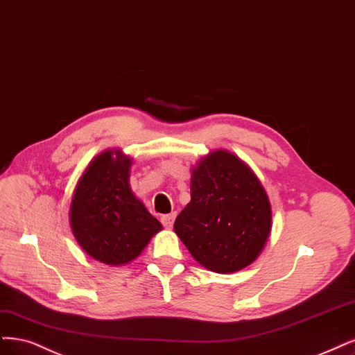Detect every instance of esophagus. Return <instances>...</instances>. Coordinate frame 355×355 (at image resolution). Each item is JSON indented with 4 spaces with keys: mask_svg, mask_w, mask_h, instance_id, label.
Listing matches in <instances>:
<instances>
[{
    "mask_svg": "<svg viewBox=\"0 0 355 355\" xmlns=\"http://www.w3.org/2000/svg\"><path fill=\"white\" fill-rule=\"evenodd\" d=\"M175 213H172V214H164V216H162V223H163V226L166 227V229H170L173 226V222H175Z\"/></svg>",
    "mask_w": 355,
    "mask_h": 355,
    "instance_id": "34e87169",
    "label": "esophagus"
}]
</instances>
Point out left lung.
<instances>
[{"instance_id": "obj_1", "label": "left lung", "mask_w": 355, "mask_h": 355, "mask_svg": "<svg viewBox=\"0 0 355 355\" xmlns=\"http://www.w3.org/2000/svg\"><path fill=\"white\" fill-rule=\"evenodd\" d=\"M270 227L267 193L236 155L214 151L193 167L191 202L173 229L201 266L217 273L241 270L259 257Z\"/></svg>"}]
</instances>
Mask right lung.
I'll list each match as a JSON object with an SVG mask.
<instances>
[{
	"label": "right lung",
	"instance_id": "right-lung-1",
	"mask_svg": "<svg viewBox=\"0 0 355 355\" xmlns=\"http://www.w3.org/2000/svg\"><path fill=\"white\" fill-rule=\"evenodd\" d=\"M130 166V158L119 150L104 151L85 170L70 205V226L79 245L112 266L135 259L163 227L132 193Z\"/></svg>",
	"mask_w": 355,
	"mask_h": 355
}]
</instances>
